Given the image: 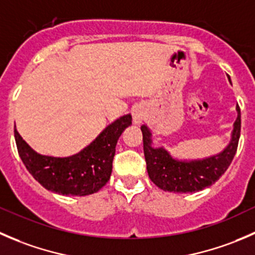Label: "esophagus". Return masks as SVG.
Wrapping results in <instances>:
<instances>
[{"mask_svg": "<svg viewBox=\"0 0 255 255\" xmlns=\"http://www.w3.org/2000/svg\"><path fill=\"white\" fill-rule=\"evenodd\" d=\"M132 117H133V123H135V124H140L141 120H142V118H143V115L140 110H135V112L132 113Z\"/></svg>", "mask_w": 255, "mask_h": 255, "instance_id": "obj_1", "label": "esophagus"}]
</instances>
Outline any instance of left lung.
<instances>
[{"label": "left lung", "instance_id": "1", "mask_svg": "<svg viewBox=\"0 0 255 255\" xmlns=\"http://www.w3.org/2000/svg\"><path fill=\"white\" fill-rule=\"evenodd\" d=\"M231 82V80H229ZM237 120L231 141L223 151L198 160H178L165 147H153L152 133L146 125L141 127L146 166L150 180L158 188L168 192H197L213 185L231 165L241 136V109L237 105Z\"/></svg>", "mask_w": 255, "mask_h": 255}]
</instances>
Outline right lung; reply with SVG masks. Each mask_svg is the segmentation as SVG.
<instances>
[{
	"mask_svg": "<svg viewBox=\"0 0 255 255\" xmlns=\"http://www.w3.org/2000/svg\"><path fill=\"white\" fill-rule=\"evenodd\" d=\"M130 114L108 125L93 142L68 157H53L36 152L14 127L17 150L34 180L48 191L64 196H88L107 185L113 171L118 140L131 125Z\"/></svg>",
	"mask_w": 255,
	"mask_h": 255,
	"instance_id": "right-lung-1",
	"label": "right lung"
}]
</instances>
